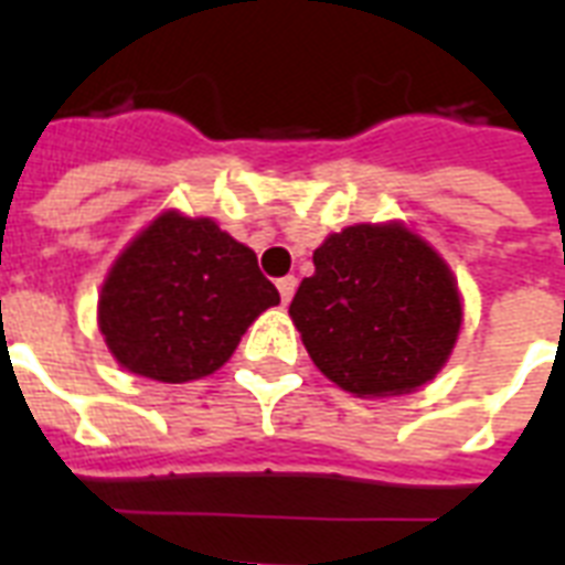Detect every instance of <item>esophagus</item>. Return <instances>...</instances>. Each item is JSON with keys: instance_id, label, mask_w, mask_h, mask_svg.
<instances>
[{"instance_id": "34e87169", "label": "esophagus", "mask_w": 565, "mask_h": 565, "mask_svg": "<svg viewBox=\"0 0 565 565\" xmlns=\"http://www.w3.org/2000/svg\"><path fill=\"white\" fill-rule=\"evenodd\" d=\"M296 278L292 275H284V278H278V292H281V301L287 305V301L292 299V292H296Z\"/></svg>"}]
</instances>
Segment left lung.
<instances>
[{"label":"left lung","instance_id":"obj_1","mask_svg":"<svg viewBox=\"0 0 565 565\" xmlns=\"http://www.w3.org/2000/svg\"><path fill=\"white\" fill-rule=\"evenodd\" d=\"M290 305L310 361L354 395L428 384L455 349L460 296L443 257L404 225H352L313 252Z\"/></svg>","mask_w":565,"mask_h":565}]
</instances>
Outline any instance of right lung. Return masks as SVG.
I'll return each mask as SVG.
<instances>
[{
	"instance_id": "obj_1",
	"label": "right lung",
	"mask_w": 565,
	"mask_h": 565,
	"mask_svg": "<svg viewBox=\"0 0 565 565\" xmlns=\"http://www.w3.org/2000/svg\"><path fill=\"white\" fill-rule=\"evenodd\" d=\"M278 301L252 248L213 220L170 211L117 257L102 287L99 328L128 372L184 384L220 370Z\"/></svg>"
}]
</instances>
